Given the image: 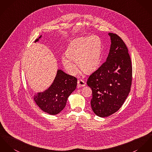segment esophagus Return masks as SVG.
<instances>
[{"mask_svg":"<svg viewBox=\"0 0 152 152\" xmlns=\"http://www.w3.org/2000/svg\"><path fill=\"white\" fill-rule=\"evenodd\" d=\"M86 86V83L83 80H79L77 81V87H84Z\"/></svg>","mask_w":152,"mask_h":152,"instance_id":"obj_1","label":"esophagus"}]
</instances>
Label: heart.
<instances>
[{
	"mask_svg": "<svg viewBox=\"0 0 152 152\" xmlns=\"http://www.w3.org/2000/svg\"><path fill=\"white\" fill-rule=\"evenodd\" d=\"M67 56L61 57L62 63L68 73L76 75L78 66L86 73L96 70L102 54V42L95 35L79 37L73 40L66 50Z\"/></svg>",
	"mask_w": 152,
	"mask_h": 152,
	"instance_id": "obj_1",
	"label": "heart"
}]
</instances>
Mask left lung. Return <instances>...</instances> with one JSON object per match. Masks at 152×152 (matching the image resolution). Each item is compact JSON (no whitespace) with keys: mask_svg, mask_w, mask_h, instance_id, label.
<instances>
[{"mask_svg":"<svg viewBox=\"0 0 152 152\" xmlns=\"http://www.w3.org/2000/svg\"><path fill=\"white\" fill-rule=\"evenodd\" d=\"M111 45L106 61L88 77L92 90L91 106L94 113L107 117L123 105L131 90L132 65L129 50L118 35L109 33Z\"/></svg>","mask_w":152,"mask_h":152,"instance_id":"left-lung-1","label":"left lung"}]
</instances>
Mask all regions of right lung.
Returning <instances> with one entry per match:
<instances>
[{
    "label": "right lung",
    "instance_id": "add662e5",
    "mask_svg": "<svg viewBox=\"0 0 152 152\" xmlns=\"http://www.w3.org/2000/svg\"><path fill=\"white\" fill-rule=\"evenodd\" d=\"M41 37L42 35L36 39L35 43ZM77 82L75 77L58 69L49 88L43 92L35 94L34 99L36 104L43 111L50 115L58 114L65 107L69 96L75 90Z\"/></svg>",
    "mask_w": 152,
    "mask_h": 152
}]
</instances>
